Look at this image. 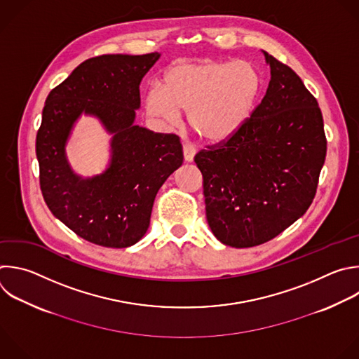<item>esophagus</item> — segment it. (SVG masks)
Wrapping results in <instances>:
<instances>
[{"label":"esophagus","instance_id":"34e87169","mask_svg":"<svg viewBox=\"0 0 359 359\" xmlns=\"http://www.w3.org/2000/svg\"><path fill=\"white\" fill-rule=\"evenodd\" d=\"M183 155H184V161L186 162H193V158L196 155V148L193 145L184 144L183 145Z\"/></svg>","mask_w":359,"mask_h":359}]
</instances>
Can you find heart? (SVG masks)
<instances>
[{"label": "heart", "mask_w": 359, "mask_h": 359, "mask_svg": "<svg viewBox=\"0 0 359 359\" xmlns=\"http://www.w3.org/2000/svg\"><path fill=\"white\" fill-rule=\"evenodd\" d=\"M262 88V76L247 60H182L172 65L163 86L147 94V111L176 126L186 111L189 128L203 141L217 144L232 137L251 115Z\"/></svg>", "instance_id": "obj_1"}]
</instances>
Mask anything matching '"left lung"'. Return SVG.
Returning <instances> with one entry per match:
<instances>
[{
  "label": "left lung",
  "mask_w": 359,
  "mask_h": 359,
  "mask_svg": "<svg viewBox=\"0 0 359 359\" xmlns=\"http://www.w3.org/2000/svg\"><path fill=\"white\" fill-rule=\"evenodd\" d=\"M271 81L261 104L226 141L201 149L207 222L218 241H271L313 203L325 161L321 109L302 79L266 52Z\"/></svg>",
  "instance_id": "obj_1"
}]
</instances>
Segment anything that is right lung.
<instances>
[{
    "instance_id": "add662e5",
    "label": "right lung",
    "mask_w": 359,
    "mask_h": 359,
    "mask_svg": "<svg viewBox=\"0 0 359 359\" xmlns=\"http://www.w3.org/2000/svg\"><path fill=\"white\" fill-rule=\"evenodd\" d=\"M159 53L87 59L48 95L36 135L41 190L52 214L83 240L127 248L145 235L155 197L183 163L175 134L135 126L140 84ZM81 113L97 116L113 134L110 166L83 180L65 159V142Z\"/></svg>"
}]
</instances>
